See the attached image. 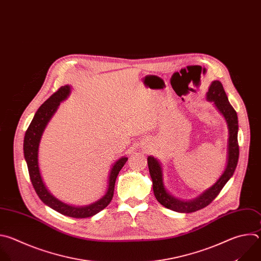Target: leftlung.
Wrapping results in <instances>:
<instances>
[{
	"instance_id": "obj_1",
	"label": "left lung",
	"mask_w": 261,
	"mask_h": 261,
	"mask_svg": "<svg viewBox=\"0 0 261 261\" xmlns=\"http://www.w3.org/2000/svg\"><path fill=\"white\" fill-rule=\"evenodd\" d=\"M206 97L209 100H213L215 102L218 110L223 114L226 119L229 132L228 138V158H227V166L222 174V176L217 180V182L207 190H205L201 195L196 197L193 200L183 201L177 199L170 195L163 182V171L160 163L156 161L152 156H149L147 159L148 161V168L150 172V176L152 179L153 184V192L154 195L164 206L168 207L170 210L181 212V213H192L198 210L203 209L204 206L210 204L220 193L224 185L227 181L232 177L238 161H239V143H238V130H239V123H238V115L233 107L230 105V102L227 98L223 85L220 81H213L209 91L206 93Z\"/></svg>"
}]
</instances>
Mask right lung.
I'll list each match as a JSON object with an SVG mask.
<instances>
[{
	"label": "right lung",
	"instance_id": "1",
	"mask_svg": "<svg viewBox=\"0 0 261 261\" xmlns=\"http://www.w3.org/2000/svg\"><path fill=\"white\" fill-rule=\"evenodd\" d=\"M71 89L70 86H62L59 88L54 94H52L47 100H45L41 107L36 112L31 124L29 125L23 140V153L24 159L28 165L30 178L34 189L40 199L52 209L58 211L59 213L73 217V218H87L95 215L99 211L103 210L111 202L114 194V187L116 178L122 169V167L127 162V158H121L118 162H116L111 170L109 177V186L106 194L103 195L99 200L94 203H91L86 206H73L62 202L52 195L47 188L45 187L43 180L41 178V174L39 171L38 164V148L41 140V136L50 120L60 106V102L67 98Z\"/></svg>",
	"mask_w": 261,
	"mask_h": 261
}]
</instances>
